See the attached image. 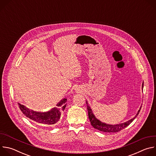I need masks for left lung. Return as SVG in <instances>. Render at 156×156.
<instances>
[{
  "instance_id": "left-lung-1",
  "label": "left lung",
  "mask_w": 156,
  "mask_h": 156,
  "mask_svg": "<svg viewBox=\"0 0 156 156\" xmlns=\"http://www.w3.org/2000/svg\"><path fill=\"white\" fill-rule=\"evenodd\" d=\"M143 88V83L142 84V89ZM86 105H87V109L88 111V117H89V119H90V120L91 125L94 128H96L101 131L107 132V133H116V132L120 131V130L123 129V128H125V127L128 126L138 116V115L140 113L141 108V106L140 110L138 111V113L136 114L135 117H134V118L130 119L129 120H128L126 122L117 124V125H110V124H107L104 122H102L101 121L98 120L95 117L94 114L93 113L92 109L91 108L90 106L89 105L87 101H86Z\"/></svg>"
}]
</instances>
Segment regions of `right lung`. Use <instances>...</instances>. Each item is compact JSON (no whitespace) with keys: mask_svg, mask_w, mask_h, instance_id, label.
I'll list each match as a JSON object with an SVG mask.
<instances>
[{"mask_svg":"<svg viewBox=\"0 0 156 156\" xmlns=\"http://www.w3.org/2000/svg\"><path fill=\"white\" fill-rule=\"evenodd\" d=\"M66 101H67V99L66 98L62 99L56 105V107L52 108L48 112H36V111L31 110L20 103L18 104L21 112L28 118L38 123L51 126L57 123L60 120L61 114L66 105Z\"/></svg>","mask_w":156,"mask_h":156,"instance_id":"1","label":"right lung"}]
</instances>
